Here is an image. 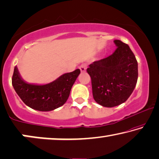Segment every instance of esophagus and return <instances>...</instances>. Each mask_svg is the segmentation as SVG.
Masks as SVG:
<instances>
[{
	"label": "esophagus",
	"mask_w": 159,
	"mask_h": 159,
	"mask_svg": "<svg viewBox=\"0 0 159 159\" xmlns=\"http://www.w3.org/2000/svg\"><path fill=\"white\" fill-rule=\"evenodd\" d=\"M80 70L81 71V72H84L87 70V64H82L80 66Z\"/></svg>",
	"instance_id": "obj_1"
}]
</instances>
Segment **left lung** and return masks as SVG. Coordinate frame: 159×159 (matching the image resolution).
I'll list each match as a JSON object with an SVG mask.
<instances>
[{
    "mask_svg": "<svg viewBox=\"0 0 159 159\" xmlns=\"http://www.w3.org/2000/svg\"><path fill=\"white\" fill-rule=\"evenodd\" d=\"M117 47L110 56L89 64L93 95L98 104L112 107L125 102L138 80V62L129 46L115 40Z\"/></svg>",
    "mask_w": 159,
    "mask_h": 159,
    "instance_id": "left-lung-1",
    "label": "left lung"
}]
</instances>
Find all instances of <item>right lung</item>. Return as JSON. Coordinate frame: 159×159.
Returning a JSON list of instances; mask_svg holds the SVG:
<instances>
[{
  "label": "right lung",
  "instance_id": "right-lung-1",
  "mask_svg": "<svg viewBox=\"0 0 159 159\" xmlns=\"http://www.w3.org/2000/svg\"><path fill=\"white\" fill-rule=\"evenodd\" d=\"M79 69L65 73L46 84H29L22 79L17 66L14 67L12 84L27 106L39 111H51L62 106L70 96L71 89L79 75Z\"/></svg>",
  "mask_w": 159,
  "mask_h": 159
}]
</instances>
